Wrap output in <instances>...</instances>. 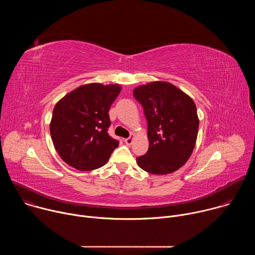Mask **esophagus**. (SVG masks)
Returning <instances> with one entry per match:
<instances>
[{"label": "esophagus", "mask_w": 255, "mask_h": 255, "mask_svg": "<svg viewBox=\"0 0 255 255\" xmlns=\"http://www.w3.org/2000/svg\"><path fill=\"white\" fill-rule=\"evenodd\" d=\"M124 141H125V143H126L127 145H131L132 142H133V137H128V138H126Z\"/></svg>", "instance_id": "esophagus-1"}]
</instances>
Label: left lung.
I'll use <instances>...</instances> for the list:
<instances>
[{"mask_svg": "<svg viewBox=\"0 0 255 255\" xmlns=\"http://www.w3.org/2000/svg\"><path fill=\"white\" fill-rule=\"evenodd\" d=\"M147 120L149 147L136 158L143 170L166 174L190 158L198 136L199 118L194 101L175 86L153 82L133 91Z\"/></svg>", "mask_w": 255, "mask_h": 255, "instance_id": "obj_1", "label": "left lung"}]
</instances>
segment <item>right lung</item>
I'll list each match as a JSON object with an SVG mask.
<instances>
[{
  "mask_svg": "<svg viewBox=\"0 0 255 255\" xmlns=\"http://www.w3.org/2000/svg\"><path fill=\"white\" fill-rule=\"evenodd\" d=\"M121 92L119 85L89 84L64 96L54 107L50 134L64 162L79 170L103 166L119 141L108 134L109 110Z\"/></svg>",
  "mask_w": 255,
  "mask_h": 255,
  "instance_id": "add662e5",
  "label": "right lung"
}]
</instances>
